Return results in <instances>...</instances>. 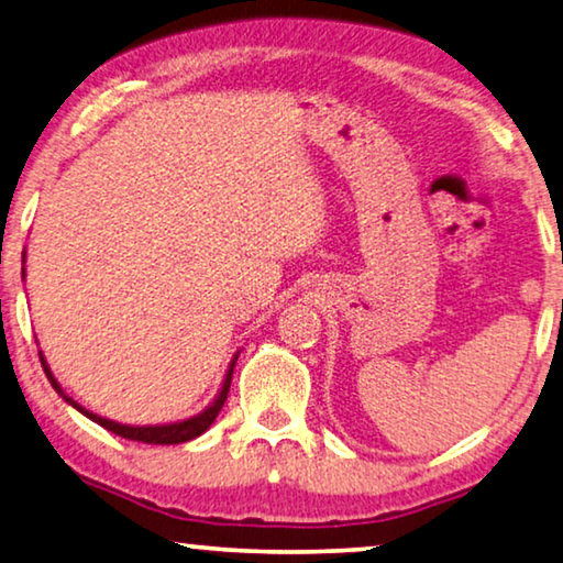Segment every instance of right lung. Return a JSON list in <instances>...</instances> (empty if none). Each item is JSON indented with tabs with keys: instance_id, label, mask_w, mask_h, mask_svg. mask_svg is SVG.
<instances>
[{
	"instance_id": "obj_1",
	"label": "right lung",
	"mask_w": 563,
	"mask_h": 563,
	"mask_svg": "<svg viewBox=\"0 0 563 563\" xmlns=\"http://www.w3.org/2000/svg\"><path fill=\"white\" fill-rule=\"evenodd\" d=\"M40 360H42V367H45V375L49 379V385L55 387V393L63 397L67 405H73L77 412H82L85 418H90L92 422H98V426H102V428L110 430V432H115V435H120V438L137 440V443L178 445V443H188V440L198 438V435H201V432H206V430L211 428V422L216 420V415L221 412L223 402H227V395H229V387H231V377H233V365H236L239 352L233 354L231 365L227 369V377H223V383H221V390H219V395L213 397V402L209 405V408L201 410L198 415H194V418H186V420H178V422H166V426H123V422L108 420V418H102V415H95L90 410H85L80 402H75L73 397L63 390V385H59L57 379H55V375H52V369H49L45 354H42V352H40Z\"/></svg>"
}]
</instances>
